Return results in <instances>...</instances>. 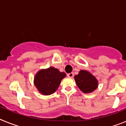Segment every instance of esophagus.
Instances as JSON below:
<instances>
[{
    "label": "esophagus",
    "mask_w": 126,
    "mask_h": 126,
    "mask_svg": "<svg viewBox=\"0 0 126 126\" xmlns=\"http://www.w3.org/2000/svg\"><path fill=\"white\" fill-rule=\"evenodd\" d=\"M67 76H68L69 78H73V77L74 76V74H73V73H69V74H67Z\"/></svg>",
    "instance_id": "obj_1"
}]
</instances>
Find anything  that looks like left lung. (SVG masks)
Segmentation results:
<instances>
[{"label": "left lung", "instance_id": "1", "mask_svg": "<svg viewBox=\"0 0 126 126\" xmlns=\"http://www.w3.org/2000/svg\"><path fill=\"white\" fill-rule=\"evenodd\" d=\"M74 79L79 90L84 93L94 92L98 86L97 79L92 73L85 70H81L78 74L74 76Z\"/></svg>", "mask_w": 126, "mask_h": 126}]
</instances>
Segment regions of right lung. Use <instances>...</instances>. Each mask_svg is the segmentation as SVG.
<instances>
[{
	"instance_id": "right-lung-1",
	"label": "right lung",
	"mask_w": 126,
	"mask_h": 126,
	"mask_svg": "<svg viewBox=\"0 0 126 126\" xmlns=\"http://www.w3.org/2000/svg\"><path fill=\"white\" fill-rule=\"evenodd\" d=\"M66 76L65 73L50 67L38 71L34 78V86L39 93L43 95H50L55 93L58 89L62 79Z\"/></svg>"
}]
</instances>
